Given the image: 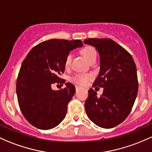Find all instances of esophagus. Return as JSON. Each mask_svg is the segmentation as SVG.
Here are the masks:
<instances>
[{"mask_svg": "<svg viewBox=\"0 0 152 152\" xmlns=\"http://www.w3.org/2000/svg\"><path fill=\"white\" fill-rule=\"evenodd\" d=\"M81 87H79V86H76V92H77L78 90H79V89H80Z\"/></svg>", "mask_w": 152, "mask_h": 152, "instance_id": "34e87169", "label": "esophagus"}]
</instances>
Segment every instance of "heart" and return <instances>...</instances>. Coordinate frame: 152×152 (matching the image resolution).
Returning a JSON list of instances; mask_svg holds the SVG:
<instances>
[{"label": "heart", "mask_w": 152, "mask_h": 152, "mask_svg": "<svg viewBox=\"0 0 152 152\" xmlns=\"http://www.w3.org/2000/svg\"><path fill=\"white\" fill-rule=\"evenodd\" d=\"M81 54L90 63L94 59L97 58V52L95 48L92 47H86L81 50ZM71 62V55H67L65 58V65L69 66ZM92 78V75L88 73H76L71 78V81L79 85H85Z\"/></svg>", "instance_id": "1"}]
</instances>
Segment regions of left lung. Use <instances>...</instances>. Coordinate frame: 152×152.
Here are the masks:
<instances>
[{
    "instance_id": "obj_1",
    "label": "left lung",
    "mask_w": 152,
    "mask_h": 152,
    "mask_svg": "<svg viewBox=\"0 0 152 152\" xmlns=\"http://www.w3.org/2000/svg\"><path fill=\"white\" fill-rule=\"evenodd\" d=\"M84 43L99 52L100 70L92 87L103 88L100 97L89 89L86 113L96 125L112 128L127 117L135 103L138 89L136 65L130 54L110 38H88Z\"/></svg>"
}]
</instances>
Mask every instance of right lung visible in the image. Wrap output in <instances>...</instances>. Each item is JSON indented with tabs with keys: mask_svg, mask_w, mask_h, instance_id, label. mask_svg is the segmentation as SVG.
Returning a JSON list of instances; mask_svg holds the SVG:
<instances>
[{
	"mask_svg": "<svg viewBox=\"0 0 152 152\" xmlns=\"http://www.w3.org/2000/svg\"><path fill=\"white\" fill-rule=\"evenodd\" d=\"M83 46L80 40L51 39L34 47L26 56L17 80V95L22 114L30 124L41 130L58 125L67 113L68 104L76 92L74 85L53 90L52 84H63L60 77L70 52Z\"/></svg>",
	"mask_w": 152,
	"mask_h": 152,
	"instance_id": "1",
	"label": "right lung"
}]
</instances>
